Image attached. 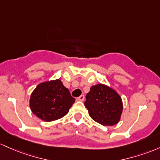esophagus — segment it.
Instances as JSON below:
<instances>
[{
	"instance_id": "obj_1",
	"label": "esophagus",
	"mask_w": 160,
	"mask_h": 160,
	"mask_svg": "<svg viewBox=\"0 0 160 160\" xmlns=\"http://www.w3.org/2000/svg\"><path fill=\"white\" fill-rule=\"evenodd\" d=\"M85 100V96L84 95H81V96L77 98V100H79V101H84Z\"/></svg>"
}]
</instances>
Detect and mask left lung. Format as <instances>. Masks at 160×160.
Instances as JSON below:
<instances>
[{
	"label": "left lung",
	"mask_w": 160,
	"mask_h": 160,
	"mask_svg": "<svg viewBox=\"0 0 160 160\" xmlns=\"http://www.w3.org/2000/svg\"><path fill=\"white\" fill-rule=\"evenodd\" d=\"M85 106L91 119L107 126L119 122L123 109L121 97L115 90L103 84L91 88L86 94Z\"/></svg>",
	"instance_id": "1"
}]
</instances>
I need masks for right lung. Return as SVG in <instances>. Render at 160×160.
Segmentation results:
<instances>
[{"label": "right lung", "instance_id": "right-lung-1", "mask_svg": "<svg viewBox=\"0 0 160 160\" xmlns=\"http://www.w3.org/2000/svg\"><path fill=\"white\" fill-rule=\"evenodd\" d=\"M75 101L60 79L39 84L30 98V108L37 117L51 122L63 117Z\"/></svg>", "mask_w": 160, "mask_h": 160}]
</instances>
